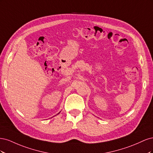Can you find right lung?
Wrapping results in <instances>:
<instances>
[{"label": "right lung", "instance_id": "obj_1", "mask_svg": "<svg viewBox=\"0 0 153 153\" xmlns=\"http://www.w3.org/2000/svg\"><path fill=\"white\" fill-rule=\"evenodd\" d=\"M59 113H60V112H59Z\"/></svg>", "mask_w": 153, "mask_h": 153}]
</instances>
